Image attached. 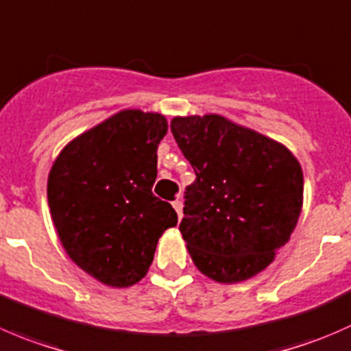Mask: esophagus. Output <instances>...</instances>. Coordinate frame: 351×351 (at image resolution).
Returning <instances> with one entry per match:
<instances>
[{"mask_svg":"<svg viewBox=\"0 0 351 351\" xmlns=\"http://www.w3.org/2000/svg\"><path fill=\"white\" fill-rule=\"evenodd\" d=\"M172 206H174V210L177 211V217H179V220L182 218V201L176 199L174 203H172Z\"/></svg>","mask_w":351,"mask_h":351,"instance_id":"1","label":"esophagus"}]
</instances>
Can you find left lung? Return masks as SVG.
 Returning a JSON list of instances; mask_svg holds the SVG:
<instances>
[{
	"label": "left lung",
	"instance_id": "obj_1",
	"mask_svg": "<svg viewBox=\"0 0 351 351\" xmlns=\"http://www.w3.org/2000/svg\"><path fill=\"white\" fill-rule=\"evenodd\" d=\"M171 131L196 174L179 225L193 263L220 283L258 275L300 217L298 160L278 141L218 114L174 117Z\"/></svg>",
	"mask_w": 351,
	"mask_h": 351
}]
</instances>
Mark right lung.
Here are the masks:
<instances>
[{
  "label": "right lung",
  "mask_w": 351,
  "mask_h": 351,
  "mask_svg": "<svg viewBox=\"0 0 351 351\" xmlns=\"http://www.w3.org/2000/svg\"><path fill=\"white\" fill-rule=\"evenodd\" d=\"M162 114L126 109L69 141L47 179V201L69 258L104 285L147 275L158 239L177 225L174 208L152 193Z\"/></svg>",
  "instance_id": "obj_1"
}]
</instances>
